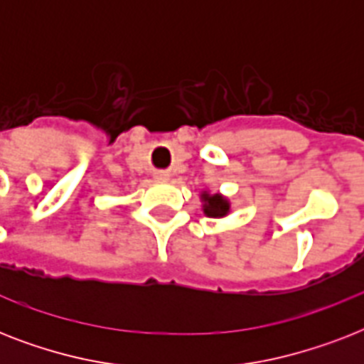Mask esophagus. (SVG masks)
<instances>
[{
	"instance_id": "obj_1",
	"label": "esophagus",
	"mask_w": 364,
	"mask_h": 364,
	"mask_svg": "<svg viewBox=\"0 0 364 364\" xmlns=\"http://www.w3.org/2000/svg\"><path fill=\"white\" fill-rule=\"evenodd\" d=\"M154 177H156L159 181H166V179H168V176H166L164 171H159V173H154Z\"/></svg>"
}]
</instances>
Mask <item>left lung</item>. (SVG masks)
Here are the masks:
<instances>
[{
  "instance_id": "obj_1",
  "label": "left lung",
  "mask_w": 364,
  "mask_h": 364,
  "mask_svg": "<svg viewBox=\"0 0 364 364\" xmlns=\"http://www.w3.org/2000/svg\"><path fill=\"white\" fill-rule=\"evenodd\" d=\"M204 213L210 217H223L227 215L228 211V202L219 194H213V196H208L204 194Z\"/></svg>"
}]
</instances>
